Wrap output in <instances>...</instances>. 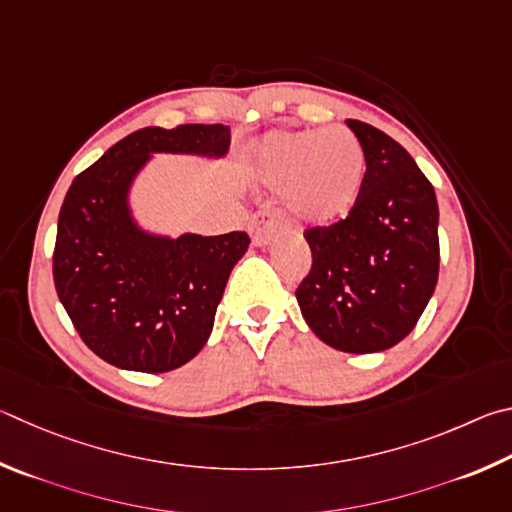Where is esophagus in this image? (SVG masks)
I'll return each instance as SVG.
<instances>
[{
	"mask_svg": "<svg viewBox=\"0 0 512 512\" xmlns=\"http://www.w3.org/2000/svg\"><path fill=\"white\" fill-rule=\"evenodd\" d=\"M283 227V213L274 204H265L249 220V233L256 245H267Z\"/></svg>",
	"mask_w": 512,
	"mask_h": 512,
	"instance_id": "34e87169",
	"label": "esophagus"
}]
</instances>
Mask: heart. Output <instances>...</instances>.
<instances>
[{"mask_svg":"<svg viewBox=\"0 0 512 512\" xmlns=\"http://www.w3.org/2000/svg\"><path fill=\"white\" fill-rule=\"evenodd\" d=\"M254 159L267 182L285 184V204L303 222L342 220L362 193L364 148L346 128L270 132L256 143Z\"/></svg>","mask_w":512,"mask_h":512,"instance_id":"1","label":"heart"}]
</instances>
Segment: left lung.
Here are the masks:
<instances>
[{
  "label": "left lung",
  "mask_w": 512,
  "mask_h": 512,
  "mask_svg": "<svg viewBox=\"0 0 512 512\" xmlns=\"http://www.w3.org/2000/svg\"><path fill=\"white\" fill-rule=\"evenodd\" d=\"M366 157L362 193L344 220L303 231L312 267L297 288L303 319L344 353H378L416 328L438 281V202L409 152L348 119Z\"/></svg>",
  "instance_id": "8db88e82"
}]
</instances>
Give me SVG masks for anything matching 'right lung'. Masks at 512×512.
Listing matches in <instances>:
<instances>
[{
  "label": "right lung",
  "instance_id": "add662e5",
  "mask_svg": "<svg viewBox=\"0 0 512 512\" xmlns=\"http://www.w3.org/2000/svg\"><path fill=\"white\" fill-rule=\"evenodd\" d=\"M222 123L141 128L85 168L62 202L53 283L76 333L107 364L166 373L202 351L245 231L152 238L134 227L125 193L150 152L229 148Z\"/></svg>",
  "mask_w": 512,
  "mask_h": 512
}]
</instances>
